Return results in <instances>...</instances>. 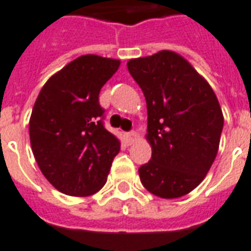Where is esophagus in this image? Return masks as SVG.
<instances>
[{"label": "esophagus", "instance_id": "1", "mask_svg": "<svg viewBox=\"0 0 251 251\" xmlns=\"http://www.w3.org/2000/svg\"><path fill=\"white\" fill-rule=\"evenodd\" d=\"M125 137H126V142L129 143V145H131L134 141H137V133L134 131V130H131V131H129V133H126L125 134Z\"/></svg>", "mask_w": 251, "mask_h": 251}]
</instances>
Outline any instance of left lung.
Returning <instances> with one entry per match:
<instances>
[{
  "label": "left lung",
  "mask_w": 251,
  "mask_h": 251,
  "mask_svg": "<svg viewBox=\"0 0 251 251\" xmlns=\"http://www.w3.org/2000/svg\"><path fill=\"white\" fill-rule=\"evenodd\" d=\"M127 70L147 102L152 156L138 172L160 198H179L202 182L214 163L224 118L218 98L183 57L171 50L135 58Z\"/></svg>",
  "instance_id": "obj_1"
}]
</instances>
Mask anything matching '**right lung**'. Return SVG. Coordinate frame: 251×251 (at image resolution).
Masks as SVG:
<instances>
[{
    "label": "right lung",
    "mask_w": 251,
    "mask_h": 251,
    "mask_svg": "<svg viewBox=\"0 0 251 251\" xmlns=\"http://www.w3.org/2000/svg\"><path fill=\"white\" fill-rule=\"evenodd\" d=\"M120 61L86 54L50 76L29 118L33 156L45 178L73 197L95 194L106 182L120 141L104 127L99 94Z\"/></svg>",
    "instance_id": "obj_1"
}]
</instances>
